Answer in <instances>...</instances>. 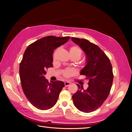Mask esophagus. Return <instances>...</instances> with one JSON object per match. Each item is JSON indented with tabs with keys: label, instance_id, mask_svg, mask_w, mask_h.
I'll return each mask as SVG.
<instances>
[{
	"label": "esophagus",
	"instance_id": "obj_1",
	"mask_svg": "<svg viewBox=\"0 0 132 132\" xmlns=\"http://www.w3.org/2000/svg\"><path fill=\"white\" fill-rule=\"evenodd\" d=\"M70 82H69V81H65L64 82V85L65 87H67L70 84Z\"/></svg>",
	"mask_w": 132,
	"mask_h": 132
}]
</instances>
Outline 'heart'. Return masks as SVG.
Returning a JSON list of instances; mask_svg holds the SVG:
<instances>
[{"mask_svg": "<svg viewBox=\"0 0 132 132\" xmlns=\"http://www.w3.org/2000/svg\"><path fill=\"white\" fill-rule=\"evenodd\" d=\"M58 48L56 49L57 50ZM70 55H76L79 59L81 57V51L79 47L77 46H71L70 48ZM75 73V71L73 69H67L64 71H63V75L64 76L66 77H70L73 75Z\"/></svg>", "mask_w": 132, "mask_h": 132, "instance_id": "b5f03b06", "label": "heart"}]
</instances>
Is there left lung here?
<instances>
[{
	"label": "left lung",
	"instance_id": "8db88e82",
	"mask_svg": "<svg viewBox=\"0 0 132 132\" xmlns=\"http://www.w3.org/2000/svg\"><path fill=\"white\" fill-rule=\"evenodd\" d=\"M86 55V65L80 75L89 79V87L84 90L78 84L77 91L73 94L75 106L80 111L90 113L101 106L108 97L111 89L113 75L109 59L98 46L88 40L71 37Z\"/></svg>",
	"mask_w": 132,
	"mask_h": 132
}]
</instances>
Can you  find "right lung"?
<instances>
[{
    "label": "right lung",
    "instance_id": "obj_1",
    "mask_svg": "<svg viewBox=\"0 0 132 132\" xmlns=\"http://www.w3.org/2000/svg\"><path fill=\"white\" fill-rule=\"evenodd\" d=\"M70 37H44L30 45L20 64L19 74L23 93L34 107L41 110L55 105L64 83L45 78L46 70L53 67L54 50L69 40Z\"/></svg>",
    "mask_w": 132,
    "mask_h": 132
}]
</instances>
